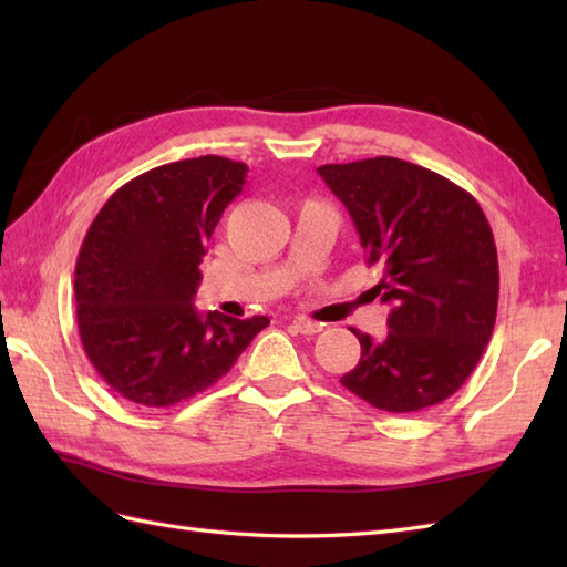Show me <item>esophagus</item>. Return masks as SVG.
<instances>
[{"mask_svg":"<svg viewBox=\"0 0 567 567\" xmlns=\"http://www.w3.org/2000/svg\"><path fill=\"white\" fill-rule=\"evenodd\" d=\"M292 327H295L299 333H305V336H315V333L321 331V323L311 321V319H307V317H295V319H292Z\"/></svg>","mask_w":567,"mask_h":567,"instance_id":"esophagus-1","label":"esophagus"}]
</instances>
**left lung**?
<instances>
[{
	"label": "left lung",
	"mask_w": 567,
	"mask_h": 567,
	"mask_svg": "<svg viewBox=\"0 0 567 567\" xmlns=\"http://www.w3.org/2000/svg\"><path fill=\"white\" fill-rule=\"evenodd\" d=\"M360 236L372 287L390 305L388 333L360 341L341 384L382 412L409 414L449 400L475 370L497 319L495 236L475 197L426 167L390 155L321 165Z\"/></svg>",
	"instance_id": "left-lung-1"
}]
</instances>
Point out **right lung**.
I'll return each mask as SVG.
<instances>
[{
	"instance_id": "obj_1",
	"label": "right lung",
	"mask_w": 567,
	"mask_h": 567,
	"mask_svg": "<svg viewBox=\"0 0 567 567\" xmlns=\"http://www.w3.org/2000/svg\"><path fill=\"white\" fill-rule=\"evenodd\" d=\"M246 163L202 155L131 179L106 199L75 265L78 331L124 400L173 406L221 380L268 317L199 315V262Z\"/></svg>"
}]
</instances>
